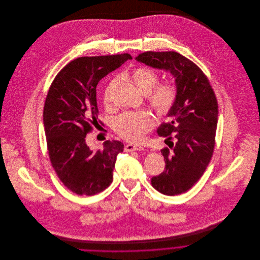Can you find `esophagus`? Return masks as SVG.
Returning a JSON list of instances; mask_svg holds the SVG:
<instances>
[{
    "label": "esophagus",
    "instance_id": "34e87169",
    "mask_svg": "<svg viewBox=\"0 0 260 260\" xmlns=\"http://www.w3.org/2000/svg\"><path fill=\"white\" fill-rule=\"evenodd\" d=\"M143 149H144V147L141 144H128V145L125 146V150L128 151V152H131V151H141Z\"/></svg>",
    "mask_w": 260,
    "mask_h": 260
}]
</instances>
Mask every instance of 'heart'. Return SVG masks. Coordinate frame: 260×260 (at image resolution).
<instances>
[{
  "label": "heart",
  "mask_w": 260,
  "mask_h": 260,
  "mask_svg": "<svg viewBox=\"0 0 260 260\" xmlns=\"http://www.w3.org/2000/svg\"><path fill=\"white\" fill-rule=\"evenodd\" d=\"M136 88L144 95H148L149 102L159 115H166L173 107L177 91L173 85L163 84L157 86L159 76L146 67H140L128 75ZM116 80L107 85L103 100L105 105L110 104V96ZM154 118L147 111L125 112L119 115L114 122L117 133L128 141H137L153 127Z\"/></svg>",
  "instance_id": "obj_1"
}]
</instances>
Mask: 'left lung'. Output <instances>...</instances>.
<instances>
[{
    "label": "left lung",
    "instance_id": "left-lung-1",
    "mask_svg": "<svg viewBox=\"0 0 260 260\" xmlns=\"http://www.w3.org/2000/svg\"><path fill=\"white\" fill-rule=\"evenodd\" d=\"M135 60L174 79L177 95L166 115L169 121L157 129L159 136L170 140L171 149L161 150L165 170L151 183L165 195L184 193L199 180L212 157L218 122L215 94L200 68L179 53L145 52Z\"/></svg>",
    "mask_w": 260,
    "mask_h": 260
}]
</instances>
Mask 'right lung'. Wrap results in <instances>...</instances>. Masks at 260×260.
Returning a JSON list of instances; mask_svg holds the SVG:
<instances>
[{
    "instance_id": "obj_1",
    "label": "right lung",
    "mask_w": 260,
    "mask_h": 260,
    "mask_svg": "<svg viewBox=\"0 0 260 260\" xmlns=\"http://www.w3.org/2000/svg\"><path fill=\"white\" fill-rule=\"evenodd\" d=\"M129 59V54L78 58L59 72L49 89L43 123L50 160L63 184L78 195L97 194L112 183L123 143L107 140L103 148L93 150L86 134L90 123L99 120V81Z\"/></svg>"
}]
</instances>
